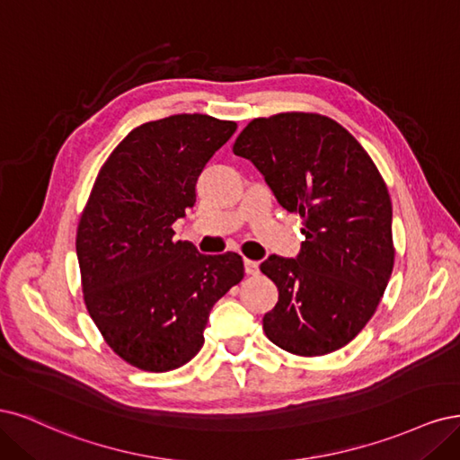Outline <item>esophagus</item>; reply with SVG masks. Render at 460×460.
Here are the masks:
<instances>
[{
	"mask_svg": "<svg viewBox=\"0 0 460 460\" xmlns=\"http://www.w3.org/2000/svg\"><path fill=\"white\" fill-rule=\"evenodd\" d=\"M244 271H246V275H258V273H260V265H258V261L244 260Z\"/></svg>",
	"mask_w": 460,
	"mask_h": 460,
	"instance_id": "34e87169",
	"label": "esophagus"
}]
</instances>
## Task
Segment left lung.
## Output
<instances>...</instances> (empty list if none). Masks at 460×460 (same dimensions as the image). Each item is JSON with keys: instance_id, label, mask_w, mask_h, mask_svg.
<instances>
[{"instance_id": "left-lung-1", "label": "left lung", "mask_w": 460, "mask_h": 460, "mask_svg": "<svg viewBox=\"0 0 460 460\" xmlns=\"http://www.w3.org/2000/svg\"><path fill=\"white\" fill-rule=\"evenodd\" d=\"M233 153L263 173L305 234L298 258L260 265L279 288L263 317L265 336L302 358L344 348L375 315L395 258L392 200L373 158L317 112L254 118Z\"/></svg>"}]
</instances>
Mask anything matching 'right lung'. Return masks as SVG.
Returning <instances> with one entry per match:
<instances>
[{
  "instance_id": "1",
  "label": "right lung",
  "mask_w": 460,
  "mask_h": 460,
  "mask_svg": "<svg viewBox=\"0 0 460 460\" xmlns=\"http://www.w3.org/2000/svg\"><path fill=\"white\" fill-rule=\"evenodd\" d=\"M236 129L208 114H175L131 129L101 166L76 252L87 314L118 358L149 373L189 363L214 304L239 285V254L204 256L173 241L197 202V180Z\"/></svg>"
}]
</instances>
